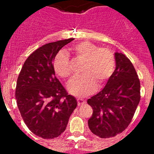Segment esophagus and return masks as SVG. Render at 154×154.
<instances>
[{
  "mask_svg": "<svg viewBox=\"0 0 154 154\" xmlns=\"http://www.w3.org/2000/svg\"><path fill=\"white\" fill-rule=\"evenodd\" d=\"M77 102H78V106H83L86 103L85 99H82V98H78L77 99Z\"/></svg>",
  "mask_w": 154,
  "mask_h": 154,
  "instance_id": "obj_1",
  "label": "esophagus"
}]
</instances>
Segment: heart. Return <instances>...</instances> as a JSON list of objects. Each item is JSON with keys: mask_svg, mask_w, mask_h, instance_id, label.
I'll return each mask as SVG.
<instances>
[{"mask_svg": "<svg viewBox=\"0 0 154 154\" xmlns=\"http://www.w3.org/2000/svg\"><path fill=\"white\" fill-rule=\"evenodd\" d=\"M76 60L83 62L82 75L75 77L69 84V90L77 96H86L96 90V85L103 86L112 76L115 69L114 54L108 48H99L90 42H81L70 48ZM55 72L63 79L72 75V68L68 55L60 51L54 59Z\"/></svg>", "mask_w": 154, "mask_h": 154, "instance_id": "b5f03b06", "label": "heart"}]
</instances>
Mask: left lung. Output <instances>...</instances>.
Listing matches in <instances>:
<instances>
[{"label":"left lung","instance_id":"1","mask_svg":"<svg viewBox=\"0 0 154 154\" xmlns=\"http://www.w3.org/2000/svg\"><path fill=\"white\" fill-rule=\"evenodd\" d=\"M115 58L116 69L104 89L87 100L93 110L89 127L100 138L124 131L140 100V82L134 66L122 53L116 52Z\"/></svg>","mask_w":154,"mask_h":154}]
</instances>
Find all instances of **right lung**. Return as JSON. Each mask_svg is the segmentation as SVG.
Wrapping results in <instances>:
<instances>
[{"mask_svg": "<svg viewBox=\"0 0 154 154\" xmlns=\"http://www.w3.org/2000/svg\"><path fill=\"white\" fill-rule=\"evenodd\" d=\"M72 38L44 45L29 55L18 78L15 98L24 123L34 134L53 139L65 130L77 106L75 97L55 77L53 60Z\"/></svg>", "mask_w": 154, "mask_h": 154, "instance_id": "add662e5", "label": "right lung"}]
</instances>
